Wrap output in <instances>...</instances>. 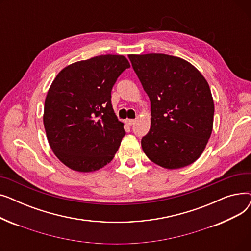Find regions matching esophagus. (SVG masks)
Returning <instances> with one entry per match:
<instances>
[{
  "label": "esophagus",
  "mask_w": 251,
  "mask_h": 251,
  "mask_svg": "<svg viewBox=\"0 0 251 251\" xmlns=\"http://www.w3.org/2000/svg\"><path fill=\"white\" fill-rule=\"evenodd\" d=\"M125 122H126V124H128V125H133V124L135 123V120H134V119H127V120H126Z\"/></svg>",
  "instance_id": "34e87169"
}]
</instances>
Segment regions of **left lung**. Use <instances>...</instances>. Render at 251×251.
<instances>
[{
	"label": "left lung",
	"mask_w": 251,
	"mask_h": 251,
	"mask_svg": "<svg viewBox=\"0 0 251 251\" xmlns=\"http://www.w3.org/2000/svg\"><path fill=\"white\" fill-rule=\"evenodd\" d=\"M151 100L143 152L165 169L194 163L212 135L215 105L209 85L192 64L165 54L128 56Z\"/></svg>",
	"instance_id": "obj_1"
}]
</instances>
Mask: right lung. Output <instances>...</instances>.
Here are the masks:
<instances>
[{"mask_svg": "<svg viewBox=\"0 0 251 251\" xmlns=\"http://www.w3.org/2000/svg\"><path fill=\"white\" fill-rule=\"evenodd\" d=\"M130 67L122 55H101L62 69L45 100L51 151L73 171L95 172L111 163L125 135L111 103L117 78Z\"/></svg>", "mask_w": 251, "mask_h": 251, "instance_id": "obj_1", "label": "right lung"}]
</instances>
